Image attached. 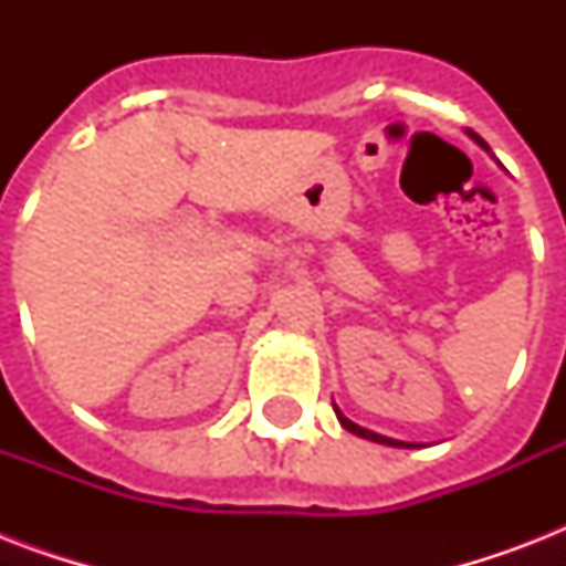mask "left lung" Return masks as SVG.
Returning a JSON list of instances; mask_svg holds the SVG:
<instances>
[{
	"label": "left lung",
	"instance_id": "left-lung-1",
	"mask_svg": "<svg viewBox=\"0 0 566 566\" xmlns=\"http://www.w3.org/2000/svg\"><path fill=\"white\" fill-rule=\"evenodd\" d=\"M467 135L473 137L475 144L482 146V149H488V144H484L482 137L475 135V132H467ZM488 153H491V149H488ZM335 413H337V420H340V426H344V429H346V431H353V434H358V438L376 440V443H385V447H413V443H402V440L385 438V434H376V431H370V429H361V426H358V422H353V420H349V417H344V413L337 411V408H335Z\"/></svg>",
	"mask_w": 566,
	"mask_h": 566
}]
</instances>
